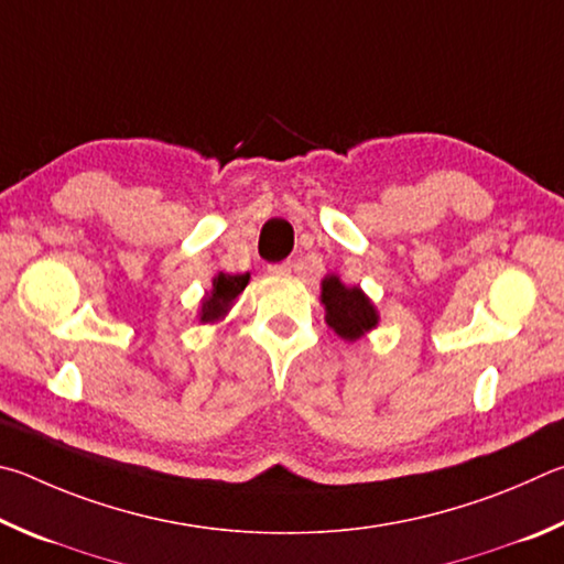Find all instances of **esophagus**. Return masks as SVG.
<instances>
[{"label":"esophagus","instance_id":"1","mask_svg":"<svg viewBox=\"0 0 564 564\" xmlns=\"http://www.w3.org/2000/svg\"><path fill=\"white\" fill-rule=\"evenodd\" d=\"M267 270H270V274H274V276H288V274L294 272V262H292V260L274 262V264L267 267Z\"/></svg>","mask_w":564,"mask_h":564}]
</instances>
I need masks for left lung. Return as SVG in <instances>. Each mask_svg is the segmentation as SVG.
Returning a JSON list of instances; mask_svg holds the SVG:
<instances>
[{
  "label": "left lung",
  "mask_w": 564,
  "mask_h": 564,
  "mask_svg": "<svg viewBox=\"0 0 564 564\" xmlns=\"http://www.w3.org/2000/svg\"><path fill=\"white\" fill-rule=\"evenodd\" d=\"M322 302L327 310V324L341 339L354 341L364 337V332L377 327V310H373L367 294L359 288L341 284L339 276H324Z\"/></svg>",
  "instance_id": "1"
}]
</instances>
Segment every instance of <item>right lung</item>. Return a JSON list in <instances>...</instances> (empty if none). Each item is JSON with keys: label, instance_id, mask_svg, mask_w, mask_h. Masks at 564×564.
Instances as JSON below:
<instances>
[{"label": "right lung", "instance_id": "1", "mask_svg": "<svg viewBox=\"0 0 564 564\" xmlns=\"http://www.w3.org/2000/svg\"><path fill=\"white\" fill-rule=\"evenodd\" d=\"M247 282H250V274H217L213 282V292L203 302L200 322L220 319L227 307L237 300V294L247 288Z\"/></svg>", "mask_w": 564, "mask_h": 564}]
</instances>
